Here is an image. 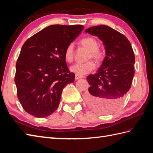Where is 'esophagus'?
Masks as SVG:
<instances>
[{
    "mask_svg": "<svg viewBox=\"0 0 153 153\" xmlns=\"http://www.w3.org/2000/svg\"><path fill=\"white\" fill-rule=\"evenodd\" d=\"M81 78H83V76H79V75L76 74V76H75V79L77 80V79H81Z\"/></svg>",
    "mask_w": 153,
    "mask_h": 153,
    "instance_id": "esophagus-1",
    "label": "esophagus"
}]
</instances>
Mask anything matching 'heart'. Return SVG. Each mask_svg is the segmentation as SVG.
<instances>
[{
    "instance_id": "1",
    "label": "heart",
    "mask_w": 153,
    "mask_h": 153,
    "mask_svg": "<svg viewBox=\"0 0 153 153\" xmlns=\"http://www.w3.org/2000/svg\"><path fill=\"white\" fill-rule=\"evenodd\" d=\"M80 44L83 47L89 51V54L87 58L95 60L99 62L102 59L103 56V52L98 47L99 43L96 39L92 37H86L83 38L80 41ZM64 58L68 62H71L74 58V45L70 44L66 47L64 52ZM95 68V65L92 61H88L85 63H76L70 67L71 72L76 74L79 76H83L93 71Z\"/></svg>"
}]
</instances>
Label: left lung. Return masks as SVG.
<instances>
[{"mask_svg": "<svg viewBox=\"0 0 153 153\" xmlns=\"http://www.w3.org/2000/svg\"><path fill=\"white\" fill-rule=\"evenodd\" d=\"M85 31L98 37L106 52L97 72L87 77L90 87L85 100L95 112L110 114L120 108L131 87L135 73L134 51L125 35L107 25L93 26Z\"/></svg>", "mask_w": 153, "mask_h": 153, "instance_id": "left-lung-1", "label": "left lung"}]
</instances>
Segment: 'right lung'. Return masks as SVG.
<instances>
[{
    "label": "right lung",
    "mask_w": 153,
    "mask_h": 153,
    "mask_svg": "<svg viewBox=\"0 0 153 153\" xmlns=\"http://www.w3.org/2000/svg\"><path fill=\"white\" fill-rule=\"evenodd\" d=\"M83 28L82 25H52L23 45L16 65L15 83L25 112L45 118L57 109L63 89L75 79L64 52Z\"/></svg>",
    "instance_id": "right-lung-1"
}]
</instances>
